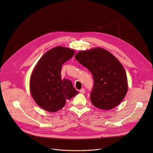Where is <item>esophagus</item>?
<instances>
[{"label":"esophagus","instance_id":"esophagus-1","mask_svg":"<svg viewBox=\"0 0 153 153\" xmlns=\"http://www.w3.org/2000/svg\"><path fill=\"white\" fill-rule=\"evenodd\" d=\"M79 92H81V94H85V89H81V90L79 91Z\"/></svg>","mask_w":153,"mask_h":153}]
</instances>
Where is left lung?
Masks as SVG:
<instances>
[{"instance_id": "1", "label": "left lung", "mask_w": 153, "mask_h": 153, "mask_svg": "<svg viewBox=\"0 0 153 153\" xmlns=\"http://www.w3.org/2000/svg\"><path fill=\"white\" fill-rule=\"evenodd\" d=\"M75 58L92 74L91 100L95 107L108 110L123 100L128 91L127 77L122 64L113 54L95 48L79 51Z\"/></svg>"}]
</instances>
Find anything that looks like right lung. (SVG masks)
Wrapping results in <instances>:
<instances>
[{
    "label": "right lung",
    "mask_w": 153,
    "mask_h": 153,
    "mask_svg": "<svg viewBox=\"0 0 153 153\" xmlns=\"http://www.w3.org/2000/svg\"><path fill=\"white\" fill-rule=\"evenodd\" d=\"M74 53L70 48L56 46L44 54L36 64L30 77V89L32 97L43 109L58 111L79 93L69 79L61 76L62 65Z\"/></svg>",
    "instance_id": "add662e5"
}]
</instances>
